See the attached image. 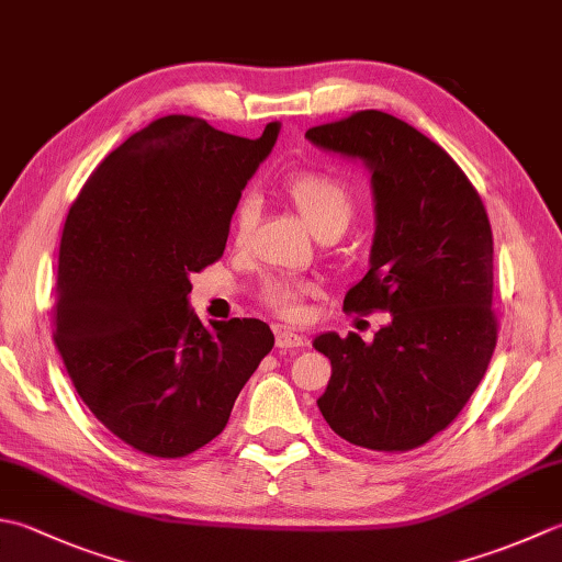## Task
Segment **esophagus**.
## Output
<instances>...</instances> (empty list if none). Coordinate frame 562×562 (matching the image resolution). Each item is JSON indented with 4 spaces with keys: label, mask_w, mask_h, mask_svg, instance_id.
<instances>
[{
    "label": "esophagus",
    "mask_w": 562,
    "mask_h": 562,
    "mask_svg": "<svg viewBox=\"0 0 562 562\" xmlns=\"http://www.w3.org/2000/svg\"><path fill=\"white\" fill-rule=\"evenodd\" d=\"M274 344H278V348H302L304 346V336L294 334V331H288V328H278L274 331Z\"/></svg>",
    "instance_id": "esophagus-1"
}]
</instances>
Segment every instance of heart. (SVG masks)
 I'll return each instance as SVG.
<instances>
[{
	"mask_svg": "<svg viewBox=\"0 0 562 562\" xmlns=\"http://www.w3.org/2000/svg\"><path fill=\"white\" fill-rule=\"evenodd\" d=\"M282 192L288 196L294 212L312 234H340L353 216V196L348 187L324 172H296L284 180ZM256 224V202L244 200L234 214V236L244 240L248 231ZM310 282L290 278H270L260 288V300L280 316L296 318L302 314V300L310 294Z\"/></svg>",
	"mask_w": 562,
	"mask_h": 562,
	"instance_id": "heart-1",
	"label": "heart"
}]
</instances>
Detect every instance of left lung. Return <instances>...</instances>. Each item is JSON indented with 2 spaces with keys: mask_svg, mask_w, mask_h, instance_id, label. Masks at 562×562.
I'll list each match as a JSON object with an SVG mask.
<instances>
[{
  "mask_svg": "<svg viewBox=\"0 0 562 562\" xmlns=\"http://www.w3.org/2000/svg\"><path fill=\"white\" fill-rule=\"evenodd\" d=\"M306 138L370 170V270L344 310L390 314L372 344L358 334L314 338L331 360L318 412L353 446L419 448L468 404L497 346L485 204L438 143L392 114L366 109Z\"/></svg>",
  "mask_w": 562,
  "mask_h": 562,
  "instance_id": "obj_1",
  "label": "left lung"
}]
</instances>
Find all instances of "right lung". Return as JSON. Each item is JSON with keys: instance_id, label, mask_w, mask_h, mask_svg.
Masks as SVG:
<instances>
[{"instance_id": "obj_1", "label": "right lung", "mask_w": 562, "mask_h": 562, "mask_svg": "<svg viewBox=\"0 0 562 562\" xmlns=\"http://www.w3.org/2000/svg\"><path fill=\"white\" fill-rule=\"evenodd\" d=\"M260 138L162 116L97 165L65 218L55 346L77 394L121 441L184 458L224 431L274 336L258 318L190 310V274L224 256L240 192L270 156Z\"/></svg>"}]
</instances>
